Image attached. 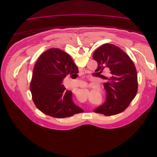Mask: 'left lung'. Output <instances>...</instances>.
Returning <instances> with one entry per match:
<instances>
[{
	"instance_id": "left-lung-1",
	"label": "left lung",
	"mask_w": 157,
	"mask_h": 157,
	"mask_svg": "<svg viewBox=\"0 0 157 157\" xmlns=\"http://www.w3.org/2000/svg\"><path fill=\"white\" fill-rule=\"evenodd\" d=\"M98 66L96 70L99 77L106 80L103 86L106 99L94 112L105 116L115 115L129 106L137 91V77L135 65L124 52L111 44H103L93 54ZM109 68L110 73L103 75V71Z\"/></svg>"
}]
</instances>
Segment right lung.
Returning a JSON list of instances; mask_svg holds the SVG:
<instances>
[{
	"instance_id": "add662e5",
	"label": "right lung",
	"mask_w": 157,
	"mask_h": 157,
	"mask_svg": "<svg viewBox=\"0 0 157 157\" xmlns=\"http://www.w3.org/2000/svg\"><path fill=\"white\" fill-rule=\"evenodd\" d=\"M78 73L66 52L58 48L44 52L35 65L30 85L36 107L46 115L61 118L84 112L73 101L72 92L62 84L66 76Z\"/></svg>"
}]
</instances>
